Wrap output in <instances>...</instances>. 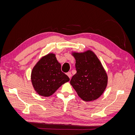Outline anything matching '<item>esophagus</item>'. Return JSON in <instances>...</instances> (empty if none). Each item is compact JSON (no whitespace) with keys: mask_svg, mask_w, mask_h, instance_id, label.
<instances>
[{"mask_svg":"<svg viewBox=\"0 0 135 135\" xmlns=\"http://www.w3.org/2000/svg\"><path fill=\"white\" fill-rule=\"evenodd\" d=\"M67 75L68 76V77L69 78H71V73L70 72H68L67 73Z\"/></svg>","mask_w":135,"mask_h":135,"instance_id":"obj_1","label":"esophagus"}]
</instances>
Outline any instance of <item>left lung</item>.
<instances>
[{
  "label": "left lung",
  "mask_w": 135,
  "mask_h": 135,
  "mask_svg": "<svg viewBox=\"0 0 135 135\" xmlns=\"http://www.w3.org/2000/svg\"><path fill=\"white\" fill-rule=\"evenodd\" d=\"M75 59L76 73L70 84L78 95L86 102L99 98L107 87L108 76L101 61L91 50L72 52Z\"/></svg>",
  "instance_id": "1"
}]
</instances>
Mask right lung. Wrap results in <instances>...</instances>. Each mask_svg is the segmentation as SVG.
Here are the masks:
<instances>
[{"mask_svg": "<svg viewBox=\"0 0 135 135\" xmlns=\"http://www.w3.org/2000/svg\"><path fill=\"white\" fill-rule=\"evenodd\" d=\"M61 67L54 53L43 56L38 61L31 74V83L36 93L43 97H49L70 80L61 71Z\"/></svg>", "mask_w": 135, "mask_h": 135, "instance_id": "right-lung-1", "label": "right lung"}]
</instances>
